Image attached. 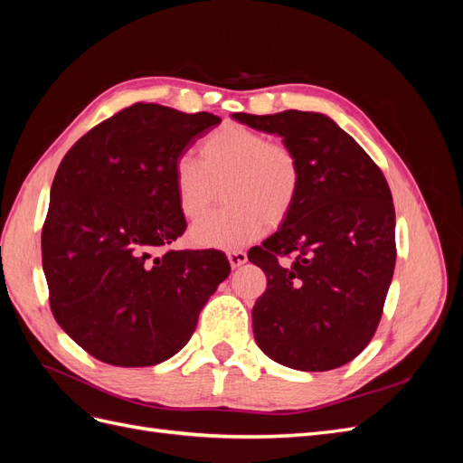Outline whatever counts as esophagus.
<instances>
[{"label": "esophagus", "mask_w": 463, "mask_h": 463, "mask_svg": "<svg viewBox=\"0 0 463 463\" xmlns=\"http://www.w3.org/2000/svg\"><path fill=\"white\" fill-rule=\"evenodd\" d=\"M228 259H230L232 269H237V266H241V264L247 262V253H245V250H230Z\"/></svg>", "instance_id": "esophagus-1"}]
</instances>
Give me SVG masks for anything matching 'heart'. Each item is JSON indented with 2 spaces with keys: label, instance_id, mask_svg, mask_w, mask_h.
<instances>
[{
  "label": "heart",
  "instance_id": "obj_1",
  "mask_svg": "<svg viewBox=\"0 0 463 463\" xmlns=\"http://www.w3.org/2000/svg\"><path fill=\"white\" fill-rule=\"evenodd\" d=\"M301 187L298 150L240 123L210 133L199 146V160L181 154L174 162L177 206L187 220H203L223 189L228 206L191 233L204 247L237 249L257 240L266 226H282L298 206Z\"/></svg>",
  "mask_w": 463,
  "mask_h": 463
}]
</instances>
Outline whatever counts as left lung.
<instances>
[{"mask_svg":"<svg viewBox=\"0 0 463 463\" xmlns=\"http://www.w3.org/2000/svg\"><path fill=\"white\" fill-rule=\"evenodd\" d=\"M233 118L284 137L303 165L296 210L247 255L266 274L253 307L255 340L279 365L338 369L373 340L394 274L396 213L386 177L325 114Z\"/></svg>","mask_w":463,"mask_h":463,"instance_id":"8db88e82","label":"left lung"}]
</instances>
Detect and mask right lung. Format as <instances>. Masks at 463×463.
Segmentation results:
<instances>
[{"label": "right lung", "mask_w": 463, "mask_h": 463, "mask_svg": "<svg viewBox=\"0 0 463 463\" xmlns=\"http://www.w3.org/2000/svg\"><path fill=\"white\" fill-rule=\"evenodd\" d=\"M220 121L137 102L82 135L55 172L42 226L50 309L108 365L175 355L232 270L216 249L162 253L187 230L174 162Z\"/></svg>", "instance_id": "right-lung-1"}]
</instances>
